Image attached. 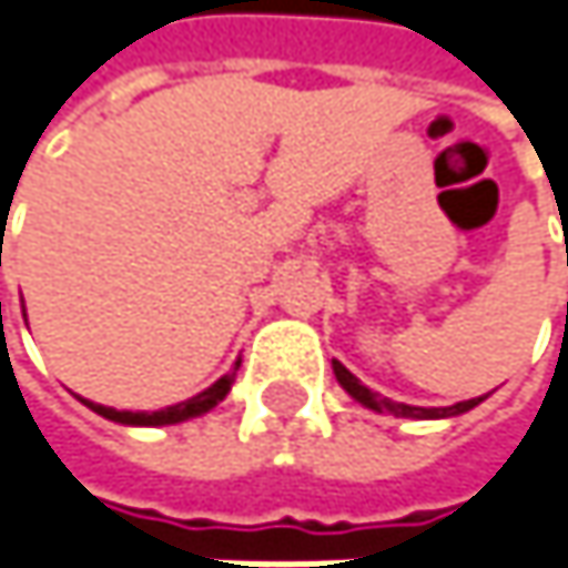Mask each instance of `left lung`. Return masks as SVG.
<instances>
[{
	"label": "left lung",
	"mask_w": 568,
	"mask_h": 568,
	"mask_svg": "<svg viewBox=\"0 0 568 568\" xmlns=\"http://www.w3.org/2000/svg\"><path fill=\"white\" fill-rule=\"evenodd\" d=\"M334 374H337V381H341V387L354 397V400H361L364 407H371V410H381V414H394V417H417V420H436V417H456V414H466V410H473L483 397H476V400H463V404H453V407H410V404H397V400H387V397H381V394H374L371 387H364L341 361H334Z\"/></svg>",
	"instance_id": "1"
}]
</instances>
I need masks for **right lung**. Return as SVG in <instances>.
Returning a JSON list of instances; mask_svg holds the SVG:
<instances>
[{"label": "right lung", "instance_id": "add662e5", "mask_svg": "<svg viewBox=\"0 0 568 568\" xmlns=\"http://www.w3.org/2000/svg\"><path fill=\"white\" fill-rule=\"evenodd\" d=\"M237 367H241V361H237ZM234 367V371H237ZM234 371L231 374H224L217 384H211L204 394H197V397H191V400H184V404H174V407H168V410H154V414H132V410H112V407H102V404H89L95 414H102L105 420H115V424H129V426H164V424H181V420H187V417H201V414H207L211 407H217L224 397H227V390H231V384H234Z\"/></svg>", "mask_w": 568, "mask_h": 568}]
</instances>
